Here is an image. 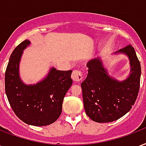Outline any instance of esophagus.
I'll use <instances>...</instances> for the list:
<instances>
[{
    "label": "esophagus",
    "mask_w": 146,
    "mask_h": 146,
    "mask_svg": "<svg viewBox=\"0 0 146 146\" xmlns=\"http://www.w3.org/2000/svg\"><path fill=\"white\" fill-rule=\"evenodd\" d=\"M71 77L74 82H80L83 79V73L80 70H73Z\"/></svg>",
    "instance_id": "esophagus-1"
}]
</instances>
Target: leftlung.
I'll return each mask as SVG.
<instances>
[{
  "label": "left lung",
  "instance_id": "1",
  "mask_svg": "<svg viewBox=\"0 0 146 146\" xmlns=\"http://www.w3.org/2000/svg\"><path fill=\"white\" fill-rule=\"evenodd\" d=\"M117 53L129 56L131 73L119 81L111 77L100 58L87 63L88 74L81 83L84 109L86 115L96 122H110L122 117L132 109L139 90L141 66L132 45Z\"/></svg>",
  "mask_w": 146,
  "mask_h": 146
}]
</instances>
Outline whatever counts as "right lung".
Listing matches in <instances>:
<instances>
[{"mask_svg": "<svg viewBox=\"0 0 146 146\" xmlns=\"http://www.w3.org/2000/svg\"><path fill=\"white\" fill-rule=\"evenodd\" d=\"M31 43L25 40L12 52L5 72V92L16 115L28 125L43 126L53 123L62 112L66 93L73 83L72 70L50 69L43 80L26 85L19 75L23 51Z\"/></svg>", "mask_w": 146, "mask_h": 146, "instance_id": "1", "label": "right lung"}]
</instances>
